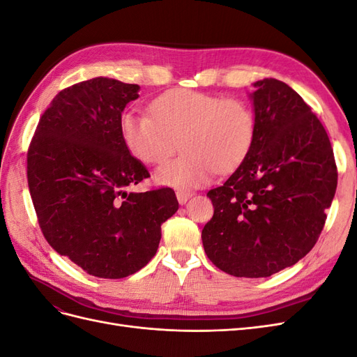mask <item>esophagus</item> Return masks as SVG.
Here are the masks:
<instances>
[{
    "instance_id": "obj_1",
    "label": "esophagus",
    "mask_w": 357,
    "mask_h": 357,
    "mask_svg": "<svg viewBox=\"0 0 357 357\" xmlns=\"http://www.w3.org/2000/svg\"><path fill=\"white\" fill-rule=\"evenodd\" d=\"M176 195H177L178 202L183 205V204H186L188 199L192 197V192H188V190H177Z\"/></svg>"
}]
</instances>
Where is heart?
<instances>
[{"label": "heart", "instance_id": "obj_1", "mask_svg": "<svg viewBox=\"0 0 357 357\" xmlns=\"http://www.w3.org/2000/svg\"><path fill=\"white\" fill-rule=\"evenodd\" d=\"M150 114L126 112L119 129L134 158L159 165L185 153L155 172L159 185L193 189L208 183L215 171L229 174L250 155L256 119L244 100L192 89H171L152 101Z\"/></svg>", "mask_w": 357, "mask_h": 357}]
</instances>
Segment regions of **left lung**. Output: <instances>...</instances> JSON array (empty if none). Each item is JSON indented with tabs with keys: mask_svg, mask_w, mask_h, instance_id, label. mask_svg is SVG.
I'll use <instances>...</instances> for the list:
<instances>
[{
	"mask_svg": "<svg viewBox=\"0 0 357 357\" xmlns=\"http://www.w3.org/2000/svg\"><path fill=\"white\" fill-rule=\"evenodd\" d=\"M255 88L252 152L207 193L214 214L201 235L215 266L247 278L282 271L314 247L338 183L329 137L301 95L275 79Z\"/></svg>",
	"mask_w": 357,
	"mask_h": 357,
	"instance_id": "8db88e82",
	"label": "left lung"
}]
</instances>
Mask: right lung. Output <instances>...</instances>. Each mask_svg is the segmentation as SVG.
<instances>
[{
    "label": "right lung",
    "mask_w": 357,
    "mask_h": 357,
    "mask_svg": "<svg viewBox=\"0 0 357 357\" xmlns=\"http://www.w3.org/2000/svg\"><path fill=\"white\" fill-rule=\"evenodd\" d=\"M138 84L96 77L52 100L28 149V186L43 235L100 278H123L156 255L160 225L178 210L171 188L126 192L150 177L125 147L122 112Z\"/></svg>",
    "instance_id": "obj_1"
}]
</instances>
